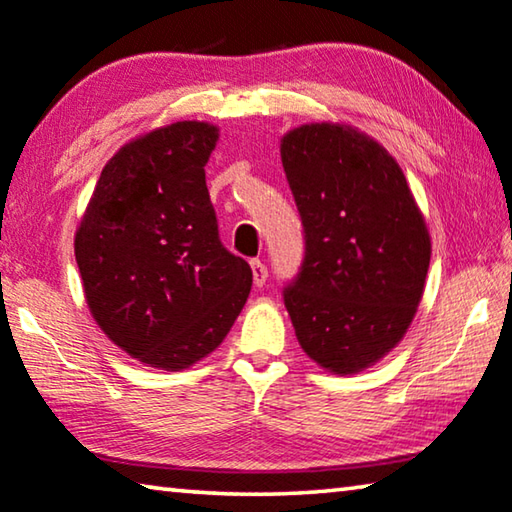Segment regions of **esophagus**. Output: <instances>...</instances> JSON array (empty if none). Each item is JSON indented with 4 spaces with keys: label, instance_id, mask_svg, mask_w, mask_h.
Instances as JSON below:
<instances>
[{
    "label": "esophagus",
    "instance_id": "obj_1",
    "mask_svg": "<svg viewBox=\"0 0 512 512\" xmlns=\"http://www.w3.org/2000/svg\"><path fill=\"white\" fill-rule=\"evenodd\" d=\"M250 269H253L255 285L262 287L264 282H266V278H269V269H266V264L259 262V259H253V262H250Z\"/></svg>",
    "mask_w": 512,
    "mask_h": 512
}]
</instances>
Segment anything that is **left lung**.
Instances as JSON below:
<instances>
[{"mask_svg":"<svg viewBox=\"0 0 512 512\" xmlns=\"http://www.w3.org/2000/svg\"><path fill=\"white\" fill-rule=\"evenodd\" d=\"M280 152L305 239L285 307L314 362L355 373L392 351L417 312L426 223L399 164L351 127L303 125Z\"/></svg>","mask_w":512,"mask_h":512,"instance_id":"1","label":"left lung"}]
</instances>
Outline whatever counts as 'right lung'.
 <instances>
[{"instance_id": "add662e5", "label": "right lung", "mask_w": 512, "mask_h": 512, "mask_svg": "<svg viewBox=\"0 0 512 512\" xmlns=\"http://www.w3.org/2000/svg\"><path fill=\"white\" fill-rule=\"evenodd\" d=\"M218 129L184 120L120 148L75 237L86 303L113 344L180 371L223 342L253 271L221 237L205 182Z\"/></svg>"}]
</instances>
